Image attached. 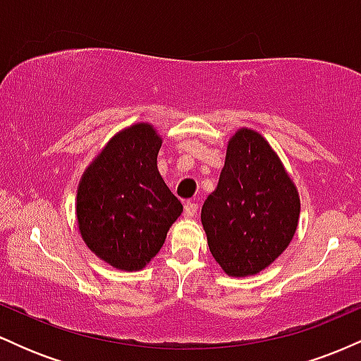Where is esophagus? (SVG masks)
I'll return each instance as SVG.
<instances>
[{
	"label": "esophagus",
	"instance_id": "34e87169",
	"mask_svg": "<svg viewBox=\"0 0 361 361\" xmlns=\"http://www.w3.org/2000/svg\"><path fill=\"white\" fill-rule=\"evenodd\" d=\"M197 210H198V205L195 204V202H186V204H185V217L186 219L195 217Z\"/></svg>",
	"mask_w": 361,
	"mask_h": 361
}]
</instances>
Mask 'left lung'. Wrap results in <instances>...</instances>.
I'll list each match as a JSON object with an SVG mask.
<instances>
[{"label": "left lung", "instance_id": "8db88e82", "mask_svg": "<svg viewBox=\"0 0 361 361\" xmlns=\"http://www.w3.org/2000/svg\"><path fill=\"white\" fill-rule=\"evenodd\" d=\"M299 190L259 132L241 127L227 142L217 188L202 207L209 250L234 279L258 275L299 227Z\"/></svg>", "mask_w": 361, "mask_h": 361}]
</instances>
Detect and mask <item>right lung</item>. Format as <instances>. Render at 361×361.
I'll return each mask as SVG.
<instances>
[{"instance_id": "right-lung-1", "label": "right lung", "mask_w": 361, "mask_h": 361, "mask_svg": "<svg viewBox=\"0 0 361 361\" xmlns=\"http://www.w3.org/2000/svg\"><path fill=\"white\" fill-rule=\"evenodd\" d=\"M161 144L152 123H132L105 144L78 185L81 239L117 270L146 268L183 212L157 169Z\"/></svg>"}]
</instances>
